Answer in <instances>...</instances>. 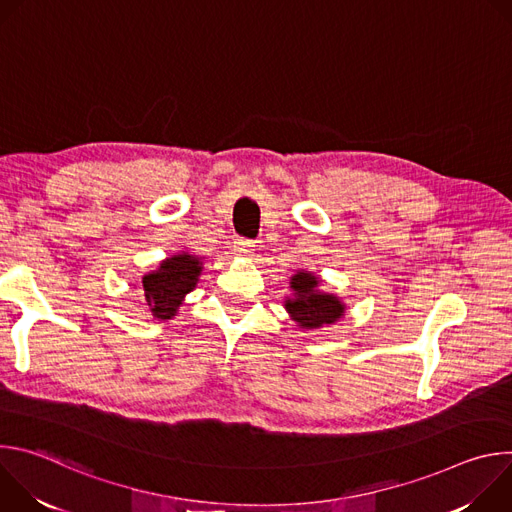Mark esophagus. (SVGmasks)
I'll list each match as a JSON object with an SVG mask.
<instances>
[{
    "instance_id": "1",
    "label": "esophagus",
    "mask_w": 512,
    "mask_h": 512,
    "mask_svg": "<svg viewBox=\"0 0 512 512\" xmlns=\"http://www.w3.org/2000/svg\"><path fill=\"white\" fill-rule=\"evenodd\" d=\"M255 243L253 241H249V239H237L235 241V245H233V249L239 253V255H243V257H249L255 249Z\"/></svg>"
}]
</instances>
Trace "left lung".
Wrapping results in <instances>:
<instances>
[{
    "label": "left lung",
    "instance_id": "8db88e82",
    "mask_svg": "<svg viewBox=\"0 0 512 512\" xmlns=\"http://www.w3.org/2000/svg\"><path fill=\"white\" fill-rule=\"evenodd\" d=\"M320 277L310 271H298L289 279L294 298L285 300V310L300 328L314 330L334 324L344 316V304L334 294H324L318 289Z\"/></svg>",
    "mask_w": 512,
    "mask_h": 512
}]
</instances>
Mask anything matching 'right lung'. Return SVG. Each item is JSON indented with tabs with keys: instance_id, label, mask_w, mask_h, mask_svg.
Masks as SVG:
<instances>
[{
	"instance_id": "obj_1",
	"label": "right lung",
	"mask_w": 512,
	"mask_h": 512,
	"mask_svg": "<svg viewBox=\"0 0 512 512\" xmlns=\"http://www.w3.org/2000/svg\"><path fill=\"white\" fill-rule=\"evenodd\" d=\"M202 273V261L194 255L180 253L160 263V267L143 275V302L156 320H172L178 314L186 294L196 287Z\"/></svg>"
}]
</instances>
